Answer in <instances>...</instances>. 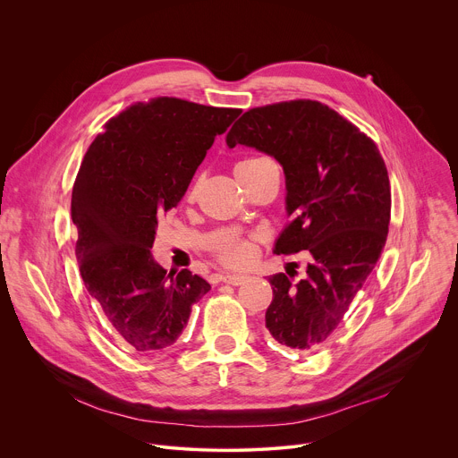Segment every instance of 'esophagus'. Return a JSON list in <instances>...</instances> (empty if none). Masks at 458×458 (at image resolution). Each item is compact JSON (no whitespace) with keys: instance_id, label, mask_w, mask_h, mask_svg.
I'll return each mask as SVG.
<instances>
[{"instance_id":"34e87169","label":"esophagus","mask_w":458,"mask_h":458,"mask_svg":"<svg viewBox=\"0 0 458 458\" xmlns=\"http://www.w3.org/2000/svg\"><path fill=\"white\" fill-rule=\"evenodd\" d=\"M246 278L248 276H244V275H223L221 276V280L225 284H230V285H241L242 282H246Z\"/></svg>"}]
</instances>
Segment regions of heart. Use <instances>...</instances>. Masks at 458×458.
Here are the masks:
<instances>
[{"instance_id":"heart-1","label":"heart","mask_w":458,"mask_h":458,"mask_svg":"<svg viewBox=\"0 0 458 458\" xmlns=\"http://www.w3.org/2000/svg\"><path fill=\"white\" fill-rule=\"evenodd\" d=\"M262 158H251V160H244L241 164L235 165V174H239L242 169L251 167L253 164L260 162ZM198 194V183H194L189 189L187 198L194 199ZM259 253V242L255 235H239V233H228L225 237H221L214 248H212V255L214 259L230 269H244L248 266L253 264V260L257 259Z\"/></svg>"}]
</instances>
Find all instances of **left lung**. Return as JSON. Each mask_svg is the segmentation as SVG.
I'll use <instances>...</instances> for the list:
<instances>
[{"label": "left lung", "mask_w": 458, "mask_h": 458, "mask_svg": "<svg viewBox=\"0 0 458 458\" xmlns=\"http://www.w3.org/2000/svg\"><path fill=\"white\" fill-rule=\"evenodd\" d=\"M228 147L275 157L285 174L289 223L275 253L308 250L306 276H269L271 336L296 351L322 347L344 322L372 273L390 225V180L370 136L329 106L296 98L248 109L230 129Z\"/></svg>", "instance_id": "obj_1"}]
</instances>
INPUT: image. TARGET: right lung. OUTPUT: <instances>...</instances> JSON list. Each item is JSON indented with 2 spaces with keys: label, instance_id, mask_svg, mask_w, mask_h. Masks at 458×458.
<instances>
[{
  "label": "right lung",
  "instance_id": "right-lung-1",
  "mask_svg": "<svg viewBox=\"0 0 458 458\" xmlns=\"http://www.w3.org/2000/svg\"><path fill=\"white\" fill-rule=\"evenodd\" d=\"M241 114L176 97L136 102L88 147L72 191L75 255L111 329L138 352L171 347L210 284L152 259L160 217L174 208L214 138Z\"/></svg>",
  "mask_w": 458,
  "mask_h": 458
}]
</instances>
